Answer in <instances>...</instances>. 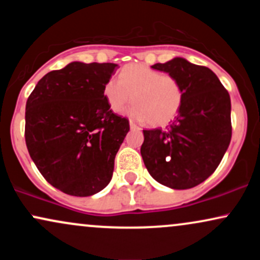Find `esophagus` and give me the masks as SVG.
<instances>
[{
    "label": "esophagus",
    "instance_id": "esophagus-1",
    "mask_svg": "<svg viewBox=\"0 0 260 260\" xmlns=\"http://www.w3.org/2000/svg\"><path fill=\"white\" fill-rule=\"evenodd\" d=\"M129 127H131V129H132V131H139L140 129V128L137 126V124L134 123V122H132V121L129 122Z\"/></svg>",
    "mask_w": 260,
    "mask_h": 260
}]
</instances>
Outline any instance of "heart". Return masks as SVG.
Returning <instances> with one entry per match:
<instances>
[{
	"label": "heart",
	"mask_w": 260,
	"mask_h": 260,
	"mask_svg": "<svg viewBox=\"0 0 260 260\" xmlns=\"http://www.w3.org/2000/svg\"><path fill=\"white\" fill-rule=\"evenodd\" d=\"M104 96L113 112L123 111L132 99L128 116L139 122L164 126L176 117L183 101V90L174 77L144 64H128L120 77L104 86Z\"/></svg>",
	"instance_id": "heart-1"
}]
</instances>
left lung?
<instances>
[{
	"label": "left lung",
	"mask_w": 260,
	"mask_h": 260,
	"mask_svg": "<svg viewBox=\"0 0 260 260\" xmlns=\"http://www.w3.org/2000/svg\"><path fill=\"white\" fill-rule=\"evenodd\" d=\"M180 83L183 101L168 129L143 131V161L155 181L172 189L198 186L215 171L231 140V100L208 67L175 57L155 63Z\"/></svg>",
	"instance_id": "left-lung-1"
}]
</instances>
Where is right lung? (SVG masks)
Segmentation results:
<instances>
[{"instance_id":"1","label":"right lung","mask_w":260,"mask_h":260,"mask_svg":"<svg viewBox=\"0 0 260 260\" xmlns=\"http://www.w3.org/2000/svg\"><path fill=\"white\" fill-rule=\"evenodd\" d=\"M116 63L74 61L38 82L25 106V143L40 174L61 192L89 197L112 178L129 131L110 110L104 86Z\"/></svg>"}]
</instances>
